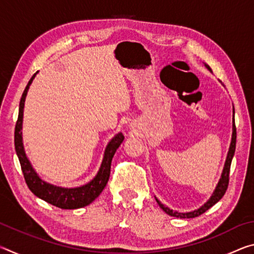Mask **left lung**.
Instances as JSON below:
<instances>
[{
	"label": "left lung",
	"instance_id": "left-lung-1",
	"mask_svg": "<svg viewBox=\"0 0 254 254\" xmlns=\"http://www.w3.org/2000/svg\"><path fill=\"white\" fill-rule=\"evenodd\" d=\"M204 65L210 72H212V69H210V67L207 65V64H204ZM234 114H235V112H234V106H233V118H232V137H231L230 148H229V151H227V156H226V159H225L224 167H223L221 178H220V180H218V183L216 185V187H215V189H214L213 194L210 195V197L207 199V201H206L204 205H201L199 208H197L195 210H191V212H185V213L177 212V210H174V209H170L169 207H167L166 205H163L161 201L157 198V197H154V198H156V200H157L158 205L160 206V208L163 210V212H166L167 214L170 215V216L178 217V218L197 217L203 213H205L206 210L209 209L210 207H212V206H214L218 200L222 198L223 196H224L226 189H227V186H229V175H230L231 162H232V159H233V156H234L235 144H236V128H235Z\"/></svg>",
	"mask_w": 254,
	"mask_h": 254
}]
</instances>
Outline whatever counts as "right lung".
Instances as JSON below:
<instances>
[{
	"label": "right lung",
	"mask_w": 254,
	"mask_h": 254,
	"mask_svg": "<svg viewBox=\"0 0 254 254\" xmlns=\"http://www.w3.org/2000/svg\"><path fill=\"white\" fill-rule=\"evenodd\" d=\"M37 74L38 71L29 80L27 87H25L22 94V97H21L19 105V117L18 121H16L14 132L15 152L19 158L25 183H27L29 189L34 195L41 199H44L47 203L56 206V207L63 209H76L85 207V206L89 205L92 201L95 200L103 191V189L105 188L110 178L112 159H113L118 148L123 142L124 135L122 132H119L109 141V143H107L104 150V154H103V160L100 166V169H98L95 177L91 182L81 185L79 187L72 188L56 186V185L45 182L44 179L40 178V176L38 175L37 171L34 170L31 162H30L29 158L27 157L22 139L24 102L30 85L32 84Z\"/></svg>",
	"instance_id": "add662e5"
}]
</instances>
